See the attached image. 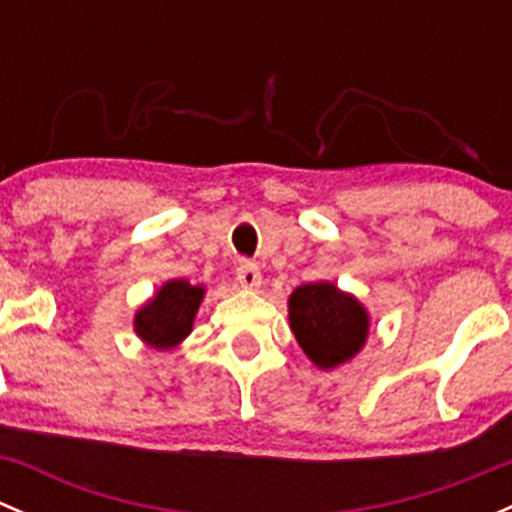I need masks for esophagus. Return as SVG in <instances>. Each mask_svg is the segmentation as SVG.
I'll list each match as a JSON object with an SVG mask.
<instances>
[{"label": "esophagus", "instance_id": "obj_1", "mask_svg": "<svg viewBox=\"0 0 512 512\" xmlns=\"http://www.w3.org/2000/svg\"><path fill=\"white\" fill-rule=\"evenodd\" d=\"M237 282H240L242 289H260L262 285V272L255 262H240L237 267Z\"/></svg>", "mask_w": 512, "mask_h": 512}]
</instances>
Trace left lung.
Segmentation results:
<instances>
[{
  "label": "left lung",
  "mask_w": 512,
  "mask_h": 512,
  "mask_svg": "<svg viewBox=\"0 0 512 512\" xmlns=\"http://www.w3.org/2000/svg\"><path fill=\"white\" fill-rule=\"evenodd\" d=\"M287 312L289 329L302 352L324 371L352 361L369 339L371 317L364 304L329 280L294 289Z\"/></svg>",
  "instance_id": "1"
}]
</instances>
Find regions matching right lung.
Returning a JSON list of instances; mask_svg holds the SVG:
<instances>
[{
	"label": "right lung",
	"instance_id": "obj_1",
	"mask_svg": "<svg viewBox=\"0 0 512 512\" xmlns=\"http://www.w3.org/2000/svg\"><path fill=\"white\" fill-rule=\"evenodd\" d=\"M205 299L203 285H190L188 280L163 282L153 297H148L133 314V332L158 352L175 349L193 332L195 314Z\"/></svg>",
	"mask_w": 512,
	"mask_h": 512
}]
</instances>
